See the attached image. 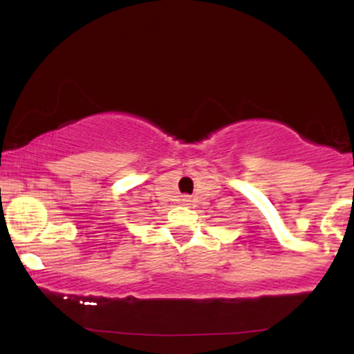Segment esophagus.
Masks as SVG:
<instances>
[{
  "label": "esophagus",
  "instance_id": "esophagus-1",
  "mask_svg": "<svg viewBox=\"0 0 354 354\" xmlns=\"http://www.w3.org/2000/svg\"><path fill=\"white\" fill-rule=\"evenodd\" d=\"M183 203H185V205H188V203H189V198H188V196L183 198Z\"/></svg>",
  "mask_w": 354,
  "mask_h": 354
}]
</instances>
